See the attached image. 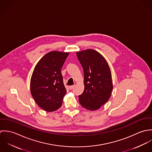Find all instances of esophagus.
Masks as SVG:
<instances>
[{"instance_id":"1","label":"esophagus","mask_w":152,"mask_h":152,"mask_svg":"<svg viewBox=\"0 0 152 152\" xmlns=\"http://www.w3.org/2000/svg\"><path fill=\"white\" fill-rule=\"evenodd\" d=\"M74 86H71L69 87V89H72L74 88Z\"/></svg>"}]
</instances>
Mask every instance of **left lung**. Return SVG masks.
<instances>
[{
  "mask_svg": "<svg viewBox=\"0 0 152 152\" xmlns=\"http://www.w3.org/2000/svg\"><path fill=\"white\" fill-rule=\"evenodd\" d=\"M76 54L84 75L85 88L78 96L79 102L88 110H97L108 101L113 89L109 66L96 50L89 49Z\"/></svg>",
  "mask_w": 152,
  "mask_h": 152,
  "instance_id": "obj_1",
  "label": "left lung"
}]
</instances>
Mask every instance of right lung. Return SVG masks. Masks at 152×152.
<instances>
[{
  "label": "right lung",
  "instance_id": "add662e5",
  "mask_svg": "<svg viewBox=\"0 0 152 152\" xmlns=\"http://www.w3.org/2000/svg\"><path fill=\"white\" fill-rule=\"evenodd\" d=\"M68 53L51 51L36 65L30 81V91L37 104L47 112L60 108L66 92L61 69Z\"/></svg>",
  "mask_w": 152,
  "mask_h": 152
}]
</instances>
